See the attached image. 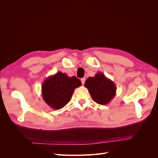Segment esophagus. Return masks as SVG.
<instances>
[{
  "mask_svg": "<svg viewBox=\"0 0 158 158\" xmlns=\"http://www.w3.org/2000/svg\"><path fill=\"white\" fill-rule=\"evenodd\" d=\"M85 81V78H82V79H81V82H82V84H84Z\"/></svg>",
  "mask_w": 158,
  "mask_h": 158,
  "instance_id": "34e87169",
  "label": "esophagus"
}]
</instances>
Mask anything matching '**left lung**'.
Masks as SVG:
<instances>
[{"label": "left lung", "mask_w": 158, "mask_h": 158, "mask_svg": "<svg viewBox=\"0 0 158 158\" xmlns=\"http://www.w3.org/2000/svg\"><path fill=\"white\" fill-rule=\"evenodd\" d=\"M84 85L94 101L100 105L108 104L116 95V85L102 73L88 78Z\"/></svg>", "instance_id": "left-lung-1"}]
</instances>
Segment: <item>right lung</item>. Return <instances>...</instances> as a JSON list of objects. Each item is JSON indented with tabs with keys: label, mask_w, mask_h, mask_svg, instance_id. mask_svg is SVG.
<instances>
[{
	"label": "right lung",
	"mask_w": 158,
	"mask_h": 158,
	"mask_svg": "<svg viewBox=\"0 0 158 158\" xmlns=\"http://www.w3.org/2000/svg\"><path fill=\"white\" fill-rule=\"evenodd\" d=\"M81 85V81L76 76L69 77L65 73L58 72L43 82L42 97L51 108L58 110L70 102L75 88Z\"/></svg>",
	"instance_id": "1"
}]
</instances>
